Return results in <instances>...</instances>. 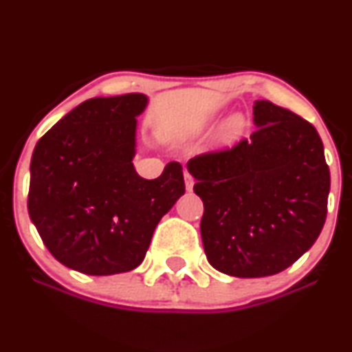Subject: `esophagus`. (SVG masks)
<instances>
[{
	"mask_svg": "<svg viewBox=\"0 0 352 352\" xmlns=\"http://www.w3.org/2000/svg\"><path fill=\"white\" fill-rule=\"evenodd\" d=\"M193 184H195V179L188 172H185V185H187V190H192Z\"/></svg>",
	"mask_w": 352,
	"mask_h": 352,
	"instance_id": "1",
	"label": "esophagus"
}]
</instances>
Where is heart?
<instances>
[{
    "instance_id": "1",
    "label": "heart",
    "mask_w": 352,
    "mask_h": 352,
    "mask_svg": "<svg viewBox=\"0 0 352 352\" xmlns=\"http://www.w3.org/2000/svg\"><path fill=\"white\" fill-rule=\"evenodd\" d=\"M241 129H243V119H241V117H233L223 131L225 139H233V137H236L241 132Z\"/></svg>"
}]
</instances>
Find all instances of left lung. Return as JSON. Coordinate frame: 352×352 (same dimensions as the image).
Wrapping results in <instances>:
<instances>
[{"label":"left lung","mask_w":352,"mask_h":352,"mask_svg":"<svg viewBox=\"0 0 352 352\" xmlns=\"http://www.w3.org/2000/svg\"><path fill=\"white\" fill-rule=\"evenodd\" d=\"M253 114L250 139L188 162L204 201L207 260L236 278L292 266L318 240L328 213L329 167L314 125L263 99Z\"/></svg>","instance_id":"1"}]
</instances>
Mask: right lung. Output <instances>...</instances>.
<instances>
[{
	"mask_svg": "<svg viewBox=\"0 0 352 352\" xmlns=\"http://www.w3.org/2000/svg\"><path fill=\"white\" fill-rule=\"evenodd\" d=\"M145 106L144 94L89 99L36 144L28 212L67 268L94 276L137 268L160 218L185 193L179 162L153 180L134 170L135 117Z\"/></svg>",
	"mask_w": 352,
	"mask_h": 352,
	"instance_id": "1",
	"label": "right lung"
}]
</instances>
